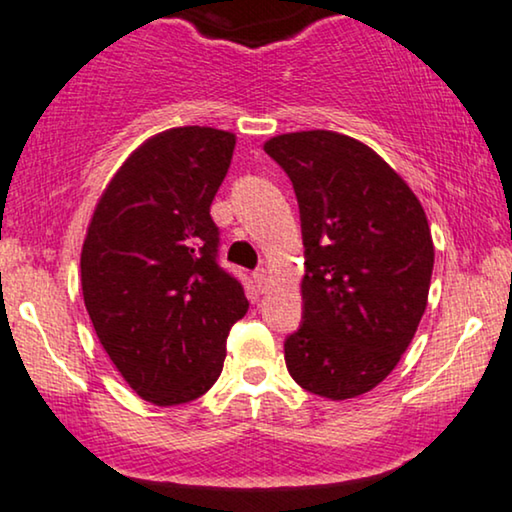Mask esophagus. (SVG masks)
<instances>
[{"instance_id": "34e87169", "label": "esophagus", "mask_w": 512, "mask_h": 512, "mask_svg": "<svg viewBox=\"0 0 512 512\" xmlns=\"http://www.w3.org/2000/svg\"><path fill=\"white\" fill-rule=\"evenodd\" d=\"M252 281H255V286L262 290H267V283H269V271L267 269H257L255 274H252Z\"/></svg>"}]
</instances>
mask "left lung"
<instances>
[{"label": "left lung", "instance_id": "8db88e82", "mask_svg": "<svg viewBox=\"0 0 512 512\" xmlns=\"http://www.w3.org/2000/svg\"><path fill=\"white\" fill-rule=\"evenodd\" d=\"M300 205L302 323L286 366L307 392L342 401L380 385L411 345L435 245L404 179L361 141L326 129L264 144Z\"/></svg>", "mask_w": 512, "mask_h": 512}]
</instances>
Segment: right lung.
<instances>
[{
    "mask_svg": "<svg viewBox=\"0 0 512 512\" xmlns=\"http://www.w3.org/2000/svg\"><path fill=\"white\" fill-rule=\"evenodd\" d=\"M236 137L174 127L122 163L82 245V295L94 331L141 399L177 406L215 385L243 286L217 264L210 217Z\"/></svg>",
    "mask_w": 512,
    "mask_h": 512,
    "instance_id": "add662e5",
    "label": "right lung"
}]
</instances>
